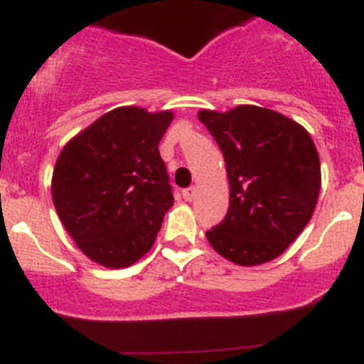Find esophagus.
Masks as SVG:
<instances>
[{"label": "esophagus", "mask_w": 364, "mask_h": 364, "mask_svg": "<svg viewBox=\"0 0 364 364\" xmlns=\"http://www.w3.org/2000/svg\"><path fill=\"white\" fill-rule=\"evenodd\" d=\"M196 193H198V189L194 186H191V187H187V189H183V198H186L187 201H193L194 198H196Z\"/></svg>", "instance_id": "obj_1"}]
</instances>
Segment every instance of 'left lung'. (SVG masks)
<instances>
[{"label": "left lung", "mask_w": 364, "mask_h": 364, "mask_svg": "<svg viewBox=\"0 0 364 364\" xmlns=\"http://www.w3.org/2000/svg\"><path fill=\"white\" fill-rule=\"evenodd\" d=\"M201 124L221 149L230 182L225 219L208 230L210 246L237 265H260L283 253L311 219L320 161L308 131L258 106L226 113L201 109Z\"/></svg>", "instance_id": "obj_1"}]
</instances>
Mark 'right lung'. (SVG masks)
I'll return each instance as SVG.
<instances>
[{
	"label": "right lung",
	"mask_w": 364,
	"mask_h": 364,
	"mask_svg": "<svg viewBox=\"0 0 364 364\" xmlns=\"http://www.w3.org/2000/svg\"><path fill=\"white\" fill-rule=\"evenodd\" d=\"M171 111L117 107L72 138L53 171V201L79 250L104 267H129L156 242L173 205L159 141Z\"/></svg>",
	"instance_id": "add662e5"
}]
</instances>
